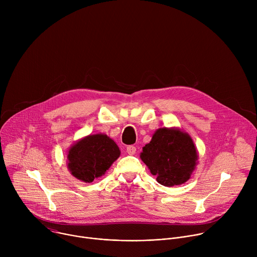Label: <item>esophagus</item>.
I'll list each match as a JSON object with an SVG mask.
<instances>
[{
    "instance_id": "1",
    "label": "esophagus",
    "mask_w": 257,
    "mask_h": 257,
    "mask_svg": "<svg viewBox=\"0 0 257 257\" xmlns=\"http://www.w3.org/2000/svg\"><path fill=\"white\" fill-rule=\"evenodd\" d=\"M126 151H127V154H128V155L132 156V155H135V153H136V148H135L134 145H129V146H127Z\"/></svg>"
}]
</instances>
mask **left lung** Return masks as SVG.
I'll return each instance as SVG.
<instances>
[{
    "mask_svg": "<svg viewBox=\"0 0 257 257\" xmlns=\"http://www.w3.org/2000/svg\"><path fill=\"white\" fill-rule=\"evenodd\" d=\"M160 184L171 187L188 181L198 155L190 135L178 128L158 129L140 154Z\"/></svg>",
    "mask_w": 257,
    "mask_h": 257,
    "instance_id": "left-lung-1",
    "label": "left lung"
}]
</instances>
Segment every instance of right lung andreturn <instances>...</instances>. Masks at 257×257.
<instances>
[{"label": "right lung", "instance_id": "obj_1", "mask_svg": "<svg viewBox=\"0 0 257 257\" xmlns=\"http://www.w3.org/2000/svg\"><path fill=\"white\" fill-rule=\"evenodd\" d=\"M120 154L116 142L105 134L88 135L70 148L68 169L76 179L91 183L104 175Z\"/></svg>", "mask_w": 257, "mask_h": 257}]
</instances>
